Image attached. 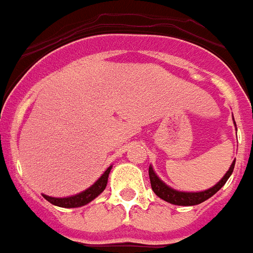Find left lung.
I'll list each match as a JSON object with an SVG mask.
<instances>
[{
  "mask_svg": "<svg viewBox=\"0 0 253 253\" xmlns=\"http://www.w3.org/2000/svg\"><path fill=\"white\" fill-rule=\"evenodd\" d=\"M234 166H235V161L232 162L231 167L229 169V171L226 172V175L222 177L221 180L218 181L213 188H210L208 191L204 192H179L175 191L172 188H169V185H166L163 181L159 179L157 175H155L153 167H149V176H150V183L153 191L158 197H161L162 200H165L167 203L173 204V205H181V207H192V205H197V204L204 203L205 200L210 199L211 196L215 195L219 189H221L225 183L227 181V179L230 177V175L234 171Z\"/></svg>",
  "mask_w": 253,
  "mask_h": 253,
  "instance_id": "obj_1",
  "label": "left lung"
}]
</instances>
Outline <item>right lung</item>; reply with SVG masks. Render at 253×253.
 <instances>
[{"instance_id":"obj_1","label":"right lung","mask_w":253,"mask_h":253,"mask_svg":"<svg viewBox=\"0 0 253 253\" xmlns=\"http://www.w3.org/2000/svg\"><path fill=\"white\" fill-rule=\"evenodd\" d=\"M111 167L104 171L102 176L99 177L96 183L94 185L84 191L80 195L72 196V197H64V199H56V197H49V196L44 195V199L46 201H49L50 204H53L56 207L60 208H80L84 207L86 204H88L90 201L95 199V197H98L100 193H102L107 187V181H108V175H110Z\"/></svg>"}]
</instances>
